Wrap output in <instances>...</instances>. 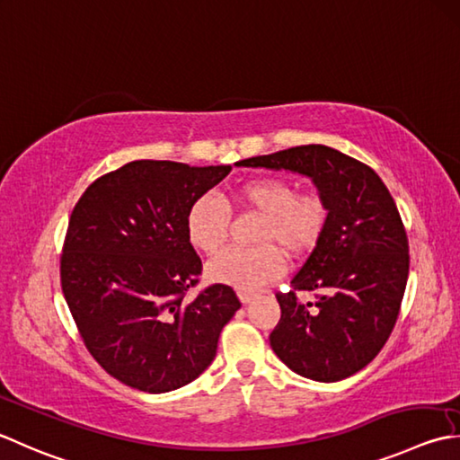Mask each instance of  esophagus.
Masks as SVG:
<instances>
[{
  "instance_id": "34e87169",
  "label": "esophagus",
  "mask_w": 460,
  "mask_h": 460,
  "mask_svg": "<svg viewBox=\"0 0 460 460\" xmlns=\"http://www.w3.org/2000/svg\"><path fill=\"white\" fill-rule=\"evenodd\" d=\"M237 295H239V301H241L243 305H247V303L255 296V293H253V291H245V289H239V291H237Z\"/></svg>"
}]
</instances>
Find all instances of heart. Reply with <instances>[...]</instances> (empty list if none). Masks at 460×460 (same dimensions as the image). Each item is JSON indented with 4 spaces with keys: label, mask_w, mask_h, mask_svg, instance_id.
<instances>
[{
    "label": "heart",
    "mask_w": 460,
    "mask_h": 460,
    "mask_svg": "<svg viewBox=\"0 0 460 460\" xmlns=\"http://www.w3.org/2000/svg\"><path fill=\"white\" fill-rule=\"evenodd\" d=\"M237 199L259 213L263 223L255 235L259 247L229 249L211 261L213 281L237 289H257L283 273L285 261L301 257L317 245L329 223V203L319 193H299L289 179L257 177L237 189ZM231 211L217 195H201L189 207L185 231L189 243L205 255H217L229 237Z\"/></svg>",
    "instance_id": "1"
}]
</instances>
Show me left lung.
Segmentation results:
<instances>
[{
	"mask_svg": "<svg viewBox=\"0 0 460 460\" xmlns=\"http://www.w3.org/2000/svg\"><path fill=\"white\" fill-rule=\"evenodd\" d=\"M243 167L307 175L329 203V223L309 259L277 293L275 355L313 381L335 383L381 353L397 323L409 277V239L375 171L325 146H299L241 161ZM313 292L314 304L296 296Z\"/></svg>",
	"mask_w": 460,
	"mask_h": 460,
	"instance_id": "1",
	"label": "left lung"
}]
</instances>
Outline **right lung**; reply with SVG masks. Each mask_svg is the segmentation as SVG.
<instances>
[{
	"label": "right lung",
	"instance_id": "obj_1",
	"mask_svg": "<svg viewBox=\"0 0 460 460\" xmlns=\"http://www.w3.org/2000/svg\"><path fill=\"white\" fill-rule=\"evenodd\" d=\"M231 169L131 161L95 179L71 211L63 296L89 353L131 389L167 393L195 381L241 307L223 283L185 301L203 273L187 211Z\"/></svg>",
	"mask_w": 460,
	"mask_h": 460
}]
</instances>
